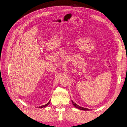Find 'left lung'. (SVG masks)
<instances>
[{"label":"left lung","instance_id":"8db88e82","mask_svg":"<svg viewBox=\"0 0 127 127\" xmlns=\"http://www.w3.org/2000/svg\"><path fill=\"white\" fill-rule=\"evenodd\" d=\"M71 101H72V103L73 104V105H74V106L75 107H76V108H78V109H79L80 110H91V109H88L87 108H84V107H81V106L78 105L77 104H76V103H75L72 100H71Z\"/></svg>","mask_w":127,"mask_h":127}]
</instances>
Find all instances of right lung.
Wrapping results in <instances>:
<instances>
[{
	"label": "right lung",
	"instance_id": "1",
	"mask_svg": "<svg viewBox=\"0 0 127 127\" xmlns=\"http://www.w3.org/2000/svg\"><path fill=\"white\" fill-rule=\"evenodd\" d=\"M50 101L51 100H50L49 101V102L47 103V104H46L45 105H42V106H39V107H38V108H43V107H47L48 105H49V104H50Z\"/></svg>",
	"mask_w": 127,
	"mask_h": 127
}]
</instances>
